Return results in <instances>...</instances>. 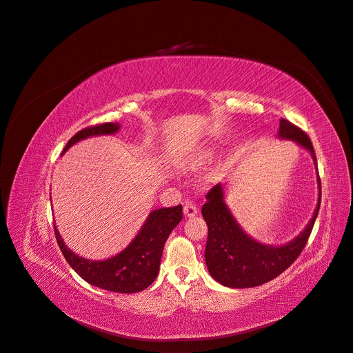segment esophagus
<instances>
[{
  "label": "esophagus",
  "mask_w": 353,
  "mask_h": 353,
  "mask_svg": "<svg viewBox=\"0 0 353 353\" xmlns=\"http://www.w3.org/2000/svg\"><path fill=\"white\" fill-rule=\"evenodd\" d=\"M183 212H184V216L194 217L197 214V208L194 205H192V203H186L183 208Z\"/></svg>",
  "instance_id": "34e87169"
}]
</instances>
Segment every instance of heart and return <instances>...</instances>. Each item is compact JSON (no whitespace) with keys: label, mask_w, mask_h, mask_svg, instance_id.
<instances>
[{"label":"heart","mask_w":353,"mask_h":353,"mask_svg":"<svg viewBox=\"0 0 353 353\" xmlns=\"http://www.w3.org/2000/svg\"><path fill=\"white\" fill-rule=\"evenodd\" d=\"M212 157H213V154L212 153H205V154H201V156H199V157H196L194 160H193V165H203V164H206V163H209L210 160H212Z\"/></svg>","instance_id":"b5f03b06"}]
</instances>
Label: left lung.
I'll return each instance as SVG.
<instances>
[{
    "label": "left lung",
    "mask_w": 353,
    "mask_h": 353,
    "mask_svg": "<svg viewBox=\"0 0 353 353\" xmlns=\"http://www.w3.org/2000/svg\"><path fill=\"white\" fill-rule=\"evenodd\" d=\"M279 137L298 143L312 154L314 163V150L310 139L299 127L282 119ZM319 199L316 209L309 225L283 246H269L252 239L233 217L225 203V192L217 183L206 194V203L201 208L203 219L206 220L209 234L205 250L209 273L220 285L245 289L261 286L285 272L306 246L312 233L314 220L321 208V180Z\"/></svg>",
    "instance_id": "left-lung-1"
}]
</instances>
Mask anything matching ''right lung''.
<instances>
[{
	"instance_id": "right-lung-1",
	"label": "right lung",
	"mask_w": 353,
	"mask_h": 353,
	"mask_svg": "<svg viewBox=\"0 0 353 353\" xmlns=\"http://www.w3.org/2000/svg\"><path fill=\"white\" fill-rule=\"evenodd\" d=\"M119 130V123H104L83 128L68 140L63 153L80 140L91 136L114 134ZM181 217V205L153 210L145 219L133 242L119 254L105 261H90V259L80 257L65 246L55 225L54 232L65 261L87 283L116 293H136L154 282L160 269L165 240L180 223Z\"/></svg>"
}]
</instances>
